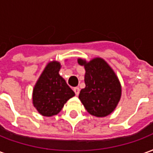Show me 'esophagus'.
I'll use <instances>...</instances> for the list:
<instances>
[{
    "instance_id": "obj_1",
    "label": "esophagus",
    "mask_w": 153,
    "mask_h": 153,
    "mask_svg": "<svg viewBox=\"0 0 153 153\" xmlns=\"http://www.w3.org/2000/svg\"><path fill=\"white\" fill-rule=\"evenodd\" d=\"M73 90H74V92H75L76 95H78L79 93H80V89H79V87H74Z\"/></svg>"
}]
</instances>
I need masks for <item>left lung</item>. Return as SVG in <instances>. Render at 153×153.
Instances as JSON below:
<instances>
[{
  "instance_id": "left-lung-1",
  "label": "left lung",
  "mask_w": 153,
  "mask_h": 153,
  "mask_svg": "<svg viewBox=\"0 0 153 153\" xmlns=\"http://www.w3.org/2000/svg\"><path fill=\"white\" fill-rule=\"evenodd\" d=\"M85 69V87L79 94V99L90 114L102 117L116 108L121 94V84L110 66L100 58L89 63L78 59Z\"/></svg>"
}]
</instances>
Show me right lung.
<instances>
[{"label": "right lung", "instance_id": "1", "mask_svg": "<svg viewBox=\"0 0 153 153\" xmlns=\"http://www.w3.org/2000/svg\"><path fill=\"white\" fill-rule=\"evenodd\" d=\"M60 63H48L36 84L32 101L39 113L45 117L57 115L69 99L75 95L73 90L59 74Z\"/></svg>", "mask_w": 153, "mask_h": 153}]
</instances>
